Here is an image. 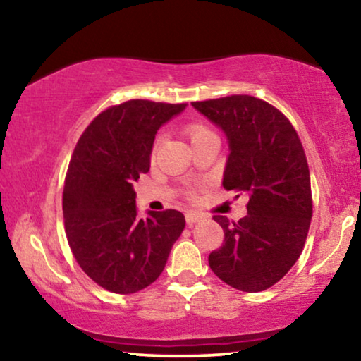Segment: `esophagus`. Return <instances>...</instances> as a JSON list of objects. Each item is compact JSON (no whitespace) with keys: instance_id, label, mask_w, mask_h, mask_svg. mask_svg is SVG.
Instances as JSON below:
<instances>
[{"instance_id":"obj_1","label":"esophagus","mask_w":361,"mask_h":361,"mask_svg":"<svg viewBox=\"0 0 361 361\" xmlns=\"http://www.w3.org/2000/svg\"><path fill=\"white\" fill-rule=\"evenodd\" d=\"M202 219H204V216H202L200 214H197V212H187L185 214V221L189 226L197 224V221H200Z\"/></svg>"}]
</instances>
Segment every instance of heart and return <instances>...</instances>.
<instances>
[{"label":"heart","mask_w":361,"mask_h":361,"mask_svg":"<svg viewBox=\"0 0 361 361\" xmlns=\"http://www.w3.org/2000/svg\"><path fill=\"white\" fill-rule=\"evenodd\" d=\"M184 133H185V136L190 140L192 145H194V142H197V141H200V140H205V137L216 136L215 131L212 130L209 125H205V123H199V121L189 123V125L184 128ZM156 146H154V151H156ZM189 195H192V192H189Z\"/></svg>","instance_id":"1"}]
</instances>
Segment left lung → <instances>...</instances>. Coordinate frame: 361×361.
<instances>
[{"mask_svg":"<svg viewBox=\"0 0 361 361\" xmlns=\"http://www.w3.org/2000/svg\"><path fill=\"white\" fill-rule=\"evenodd\" d=\"M228 137L224 187L250 195L248 215L214 220L225 240L209 264L231 288L259 293L283 279L304 250L312 192L302 142L278 108L251 95L192 102Z\"/></svg>","mask_w":361,"mask_h":361,"instance_id":"8db88e82","label":"left lung"}]
</instances>
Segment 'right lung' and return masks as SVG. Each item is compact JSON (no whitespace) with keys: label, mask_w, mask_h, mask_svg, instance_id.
I'll list each match as a JSON object with an SVG mask.
<instances>
[{"label":"right lung","mask_w":361,"mask_h":361,"mask_svg":"<svg viewBox=\"0 0 361 361\" xmlns=\"http://www.w3.org/2000/svg\"><path fill=\"white\" fill-rule=\"evenodd\" d=\"M187 103L130 100L102 111L68 162L62 210L68 246L88 278L133 294L159 278L185 226L177 210L137 215L133 184L151 166L156 133Z\"/></svg>","instance_id":"right-lung-1"}]
</instances>
